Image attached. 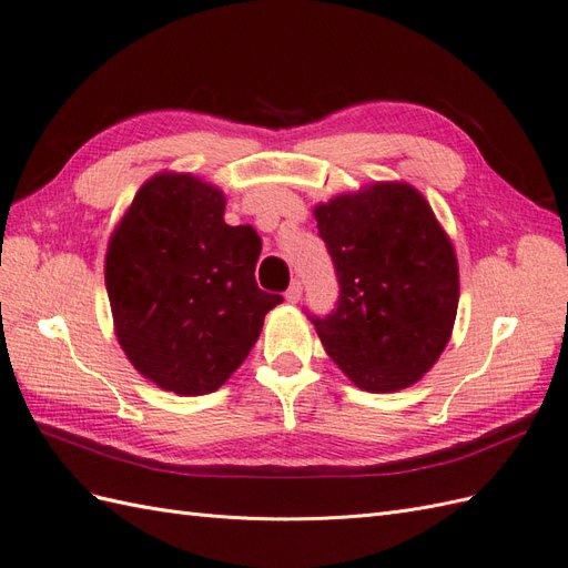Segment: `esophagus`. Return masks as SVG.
Returning a JSON list of instances; mask_svg holds the SVG:
<instances>
[{"mask_svg": "<svg viewBox=\"0 0 568 568\" xmlns=\"http://www.w3.org/2000/svg\"><path fill=\"white\" fill-rule=\"evenodd\" d=\"M301 296H303V284H301V280H294V282H291V286L286 288V301L298 303Z\"/></svg>", "mask_w": 568, "mask_h": 568, "instance_id": "34e87169", "label": "esophagus"}]
</instances>
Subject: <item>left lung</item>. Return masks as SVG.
<instances>
[{
	"instance_id": "8db88e82",
	"label": "left lung",
	"mask_w": 568,
	"mask_h": 568,
	"mask_svg": "<svg viewBox=\"0 0 568 568\" xmlns=\"http://www.w3.org/2000/svg\"><path fill=\"white\" fill-rule=\"evenodd\" d=\"M338 301L311 315L324 351L372 393L407 388L450 341L459 301L457 257L426 199L379 182L315 209Z\"/></svg>"
}]
</instances>
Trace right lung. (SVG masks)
Wrapping results in <instances>:
<instances>
[{
    "mask_svg": "<svg viewBox=\"0 0 568 568\" xmlns=\"http://www.w3.org/2000/svg\"><path fill=\"white\" fill-rule=\"evenodd\" d=\"M261 248L251 225H227L220 189L192 175L151 178L106 253L115 336L136 372L180 395L225 384L282 303L255 284Z\"/></svg>",
    "mask_w": 568,
    "mask_h": 568,
    "instance_id": "right-lung-1",
    "label": "right lung"
}]
</instances>
